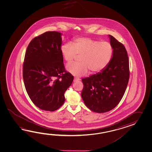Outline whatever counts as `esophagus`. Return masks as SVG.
<instances>
[{
  "instance_id": "1",
  "label": "esophagus",
  "mask_w": 152,
  "mask_h": 152,
  "mask_svg": "<svg viewBox=\"0 0 152 152\" xmlns=\"http://www.w3.org/2000/svg\"><path fill=\"white\" fill-rule=\"evenodd\" d=\"M80 80V78H78V77H75V79H74V81L75 82H77V81Z\"/></svg>"
}]
</instances>
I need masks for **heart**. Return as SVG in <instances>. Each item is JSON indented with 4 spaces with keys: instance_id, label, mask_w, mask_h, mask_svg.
I'll return each instance as SVG.
<instances>
[{
    "instance_id": "b5f03b06",
    "label": "heart",
    "mask_w": 152,
    "mask_h": 152,
    "mask_svg": "<svg viewBox=\"0 0 152 152\" xmlns=\"http://www.w3.org/2000/svg\"><path fill=\"white\" fill-rule=\"evenodd\" d=\"M65 61L70 64L77 56L80 63L69 64L66 68L71 74L76 77L87 75L88 72L96 73L102 71L110 64L113 55L112 44L107 41L100 42L82 37L75 39L72 43H66L60 48Z\"/></svg>"
}]
</instances>
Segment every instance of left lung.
Here are the masks:
<instances>
[{
  "label": "left lung",
  "mask_w": 152,
  "mask_h": 152,
  "mask_svg": "<svg viewBox=\"0 0 152 152\" xmlns=\"http://www.w3.org/2000/svg\"><path fill=\"white\" fill-rule=\"evenodd\" d=\"M113 55L106 68L96 75L82 79L81 97L86 106L97 113L113 109L122 99L129 81L130 71L128 53L124 45L109 35Z\"/></svg>",
  "instance_id": "obj_1"
}]
</instances>
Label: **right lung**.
<instances>
[{
  "mask_svg": "<svg viewBox=\"0 0 152 152\" xmlns=\"http://www.w3.org/2000/svg\"><path fill=\"white\" fill-rule=\"evenodd\" d=\"M61 34L47 31L29 43L23 65L26 92L39 109L54 111L64 103L74 77L66 71L61 53Z\"/></svg>",
  "mask_w": 152,
  "mask_h": 152,
  "instance_id": "obj_1",
  "label": "right lung"
}]
</instances>
